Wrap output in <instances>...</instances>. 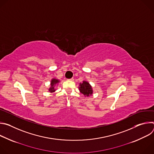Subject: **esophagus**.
Listing matches in <instances>:
<instances>
[{"label": "esophagus", "mask_w": 154, "mask_h": 154, "mask_svg": "<svg viewBox=\"0 0 154 154\" xmlns=\"http://www.w3.org/2000/svg\"><path fill=\"white\" fill-rule=\"evenodd\" d=\"M68 80H70V81H72L73 80H74V79L73 78H71V79H68Z\"/></svg>", "instance_id": "esophagus-1"}]
</instances>
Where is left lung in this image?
I'll return each instance as SVG.
<instances>
[{
  "mask_svg": "<svg viewBox=\"0 0 154 154\" xmlns=\"http://www.w3.org/2000/svg\"><path fill=\"white\" fill-rule=\"evenodd\" d=\"M80 91L85 96H89L90 95L93 94V90L90 85L87 82H83L82 83H80V88H79Z\"/></svg>",
  "mask_w": 154,
  "mask_h": 154,
  "instance_id": "8db88e82",
  "label": "left lung"
}]
</instances>
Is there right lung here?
<instances>
[{
	"instance_id": "1",
	"label": "right lung",
	"mask_w": 154,
	"mask_h": 154,
	"mask_svg": "<svg viewBox=\"0 0 154 154\" xmlns=\"http://www.w3.org/2000/svg\"><path fill=\"white\" fill-rule=\"evenodd\" d=\"M59 82V80H57V79H52V81H51V87L49 88V91L51 92V93H53L55 91V88H54V86L55 85H56L57 83H58Z\"/></svg>"
}]
</instances>
